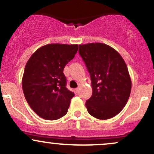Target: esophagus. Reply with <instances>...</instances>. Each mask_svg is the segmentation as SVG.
<instances>
[{
    "mask_svg": "<svg viewBox=\"0 0 154 154\" xmlns=\"http://www.w3.org/2000/svg\"><path fill=\"white\" fill-rule=\"evenodd\" d=\"M74 93H75L76 94H77L79 93V88H76V89H74Z\"/></svg>",
    "mask_w": 154,
    "mask_h": 154,
    "instance_id": "obj_1",
    "label": "esophagus"
}]
</instances>
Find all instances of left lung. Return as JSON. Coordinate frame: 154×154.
<instances>
[{
	"label": "left lung",
	"instance_id": "obj_1",
	"mask_svg": "<svg viewBox=\"0 0 154 154\" xmlns=\"http://www.w3.org/2000/svg\"><path fill=\"white\" fill-rule=\"evenodd\" d=\"M79 53L90 73L92 96L85 103L88 112L100 120L113 118L129 99L131 80L119 52L103 43L79 45Z\"/></svg>",
	"mask_w": 154,
	"mask_h": 154
}]
</instances>
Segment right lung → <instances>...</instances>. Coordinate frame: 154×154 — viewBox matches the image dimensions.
Returning <instances> with one entry per match:
<instances>
[{"label": "right lung", "mask_w": 154, "mask_h": 154, "mask_svg": "<svg viewBox=\"0 0 154 154\" xmlns=\"http://www.w3.org/2000/svg\"><path fill=\"white\" fill-rule=\"evenodd\" d=\"M77 50V45L49 44L36 50L27 62L22 80L23 93L42 118L54 121L68 112L74 94L66 87L63 72Z\"/></svg>", "instance_id": "1"}]
</instances>
